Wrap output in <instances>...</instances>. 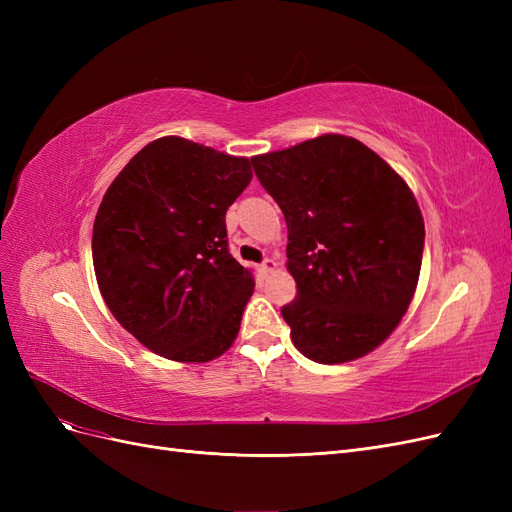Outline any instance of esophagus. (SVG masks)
Instances as JSON below:
<instances>
[{
	"instance_id": "obj_1",
	"label": "esophagus",
	"mask_w": 512,
	"mask_h": 512,
	"mask_svg": "<svg viewBox=\"0 0 512 512\" xmlns=\"http://www.w3.org/2000/svg\"><path fill=\"white\" fill-rule=\"evenodd\" d=\"M275 267H277V262L273 260V258H267V260H262V265L258 267L260 269V273H271V271H275Z\"/></svg>"
}]
</instances>
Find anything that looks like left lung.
Masks as SVG:
<instances>
[{
    "mask_svg": "<svg viewBox=\"0 0 512 512\" xmlns=\"http://www.w3.org/2000/svg\"><path fill=\"white\" fill-rule=\"evenodd\" d=\"M288 226L297 299L282 307L292 344L324 365L369 354L408 312L425 222L408 183L376 151L322 134L252 158Z\"/></svg>",
    "mask_w": 512,
    "mask_h": 512,
    "instance_id": "1",
    "label": "left lung"
}]
</instances>
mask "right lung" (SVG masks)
I'll use <instances>...</instances> for the list:
<instances>
[{
    "label": "right lung",
    "instance_id": "obj_1",
    "mask_svg": "<svg viewBox=\"0 0 512 512\" xmlns=\"http://www.w3.org/2000/svg\"><path fill=\"white\" fill-rule=\"evenodd\" d=\"M252 181V160L162 136L108 185L91 254L104 303L164 359L222 356L254 292L228 252L226 211Z\"/></svg>",
    "mask_w": 512,
    "mask_h": 512
}]
</instances>
